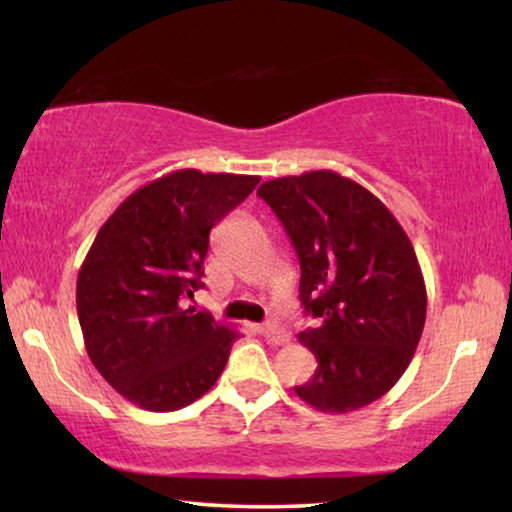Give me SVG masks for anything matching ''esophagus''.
Returning <instances> with one entry per match:
<instances>
[{
    "label": "esophagus",
    "mask_w": 512,
    "mask_h": 512,
    "mask_svg": "<svg viewBox=\"0 0 512 512\" xmlns=\"http://www.w3.org/2000/svg\"><path fill=\"white\" fill-rule=\"evenodd\" d=\"M262 334H264V339L268 343H273V345H284V343L291 341V336H289L287 329L280 327V325H275V323H266L262 327Z\"/></svg>",
    "instance_id": "34e87169"
}]
</instances>
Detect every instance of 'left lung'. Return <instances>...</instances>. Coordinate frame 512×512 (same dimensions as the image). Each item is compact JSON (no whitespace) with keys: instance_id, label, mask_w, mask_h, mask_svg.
<instances>
[{"instance_id":"8db88e82","label":"left lung","mask_w":512,"mask_h":512,"mask_svg":"<svg viewBox=\"0 0 512 512\" xmlns=\"http://www.w3.org/2000/svg\"><path fill=\"white\" fill-rule=\"evenodd\" d=\"M300 259V300L316 327L298 334L318 368L296 386L323 413H350L404 375L427 318V287L393 212L366 187L320 169L257 189Z\"/></svg>"}]
</instances>
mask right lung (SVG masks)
Masks as SVG:
<instances>
[{"label":"right lung","instance_id":"1","mask_svg":"<svg viewBox=\"0 0 512 512\" xmlns=\"http://www.w3.org/2000/svg\"><path fill=\"white\" fill-rule=\"evenodd\" d=\"M257 183L239 173H164L135 189L94 237L76 280L85 350L140 409H183L221 377L241 334L183 298L203 287L210 230Z\"/></svg>","mask_w":512,"mask_h":512}]
</instances>
